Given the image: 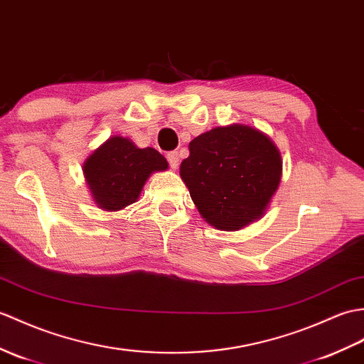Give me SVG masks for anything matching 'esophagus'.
Returning <instances> with one entry per match:
<instances>
[{
    "instance_id": "obj_1",
    "label": "esophagus",
    "mask_w": 364,
    "mask_h": 364,
    "mask_svg": "<svg viewBox=\"0 0 364 364\" xmlns=\"http://www.w3.org/2000/svg\"><path fill=\"white\" fill-rule=\"evenodd\" d=\"M167 159H168V164H171L172 168H176L180 164V155L178 151H168L167 154Z\"/></svg>"
}]
</instances>
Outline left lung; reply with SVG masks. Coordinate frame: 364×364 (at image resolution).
<instances>
[{
  "mask_svg": "<svg viewBox=\"0 0 364 364\" xmlns=\"http://www.w3.org/2000/svg\"><path fill=\"white\" fill-rule=\"evenodd\" d=\"M180 175L203 220L239 231L265 214L282 178V158L264 132L230 124L189 142Z\"/></svg>",
  "mask_w": 364,
  "mask_h": 364,
  "instance_id": "obj_1",
  "label": "left lung"
}]
</instances>
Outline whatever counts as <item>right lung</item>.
<instances>
[{
	"mask_svg": "<svg viewBox=\"0 0 364 364\" xmlns=\"http://www.w3.org/2000/svg\"><path fill=\"white\" fill-rule=\"evenodd\" d=\"M167 167L158 150L139 149L132 139L113 134L85 159L82 171L95 205L117 213L139 198L151 173Z\"/></svg>",
	"mask_w": 364,
	"mask_h": 364,
	"instance_id": "obj_1",
	"label": "right lung"
}]
</instances>
